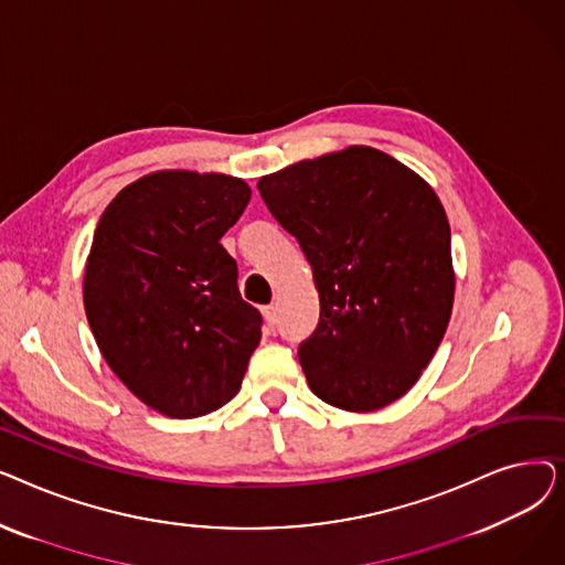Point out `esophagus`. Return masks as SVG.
Masks as SVG:
<instances>
[{
    "label": "esophagus",
    "mask_w": 565,
    "mask_h": 565,
    "mask_svg": "<svg viewBox=\"0 0 565 565\" xmlns=\"http://www.w3.org/2000/svg\"><path fill=\"white\" fill-rule=\"evenodd\" d=\"M263 318H265L267 324H270V328H273V324H277V305L265 307V309H263Z\"/></svg>",
    "instance_id": "34e87169"
}]
</instances>
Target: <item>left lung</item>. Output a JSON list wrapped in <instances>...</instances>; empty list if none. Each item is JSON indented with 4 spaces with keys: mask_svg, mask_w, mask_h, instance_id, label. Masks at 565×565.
I'll return each instance as SVG.
<instances>
[{
    "mask_svg": "<svg viewBox=\"0 0 565 565\" xmlns=\"http://www.w3.org/2000/svg\"><path fill=\"white\" fill-rule=\"evenodd\" d=\"M258 192L313 270L320 320L298 352L311 392L348 412L405 396L454 309L451 226L435 190L377 148L348 146L263 175Z\"/></svg>",
    "mask_w": 565,
    "mask_h": 565,
    "instance_id": "8db88e82",
    "label": "left lung"
}]
</instances>
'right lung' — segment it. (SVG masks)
<instances>
[{"mask_svg": "<svg viewBox=\"0 0 565 565\" xmlns=\"http://www.w3.org/2000/svg\"><path fill=\"white\" fill-rule=\"evenodd\" d=\"M249 196L235 175L153 171L118 192L96 226L86 320L116 377L164 417L228 403L260 341V313L220 245Z\"/></svg>", "mask_w": 565, "mask_h": 565, "instance_id": "add662e5", "label": "right lung"}]
</instances>
